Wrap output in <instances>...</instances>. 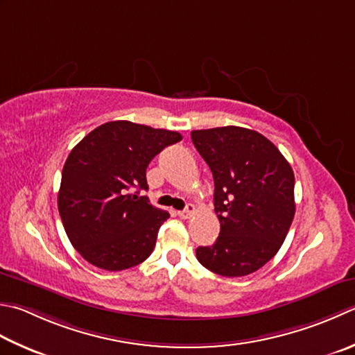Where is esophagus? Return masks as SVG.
Masks as SVG:
<instances>
[{
  "label": "esophagus",
  "instance_id": "34e87169",
  "mask_svg": "<svg viewBox=\"0 0 355 355\" xmlns=\"http://www.w3.org/2000/svg\"><path fill=\"white\" fill-rule=\"evenodd\" d=\"M193 212H196V206H193V205H187L184 211H178V217L183 218V220L191 218L192 215H193Z\"/></svg>",
  "mask_w": 355,
  "mask_h": 355
}]
</instances>
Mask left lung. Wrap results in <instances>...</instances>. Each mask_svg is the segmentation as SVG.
<instances>
[{
	"label": "left lung",
	"mask_w": 355,
	"mask_h": 355,
	"mask_svg": "<svg viewBox=\"0 0 355 355\" xmlns=\"http://www.w3.org/2000/svg\"><path fill=\"white\" fill-rule=\"evenodd\" d=\"M214 177L220 235L197 248L206 269L223 277L259 270L282 248L294 220V172L274 143L239 126L191 132Z\"/></svg>",
	"instance_id": "obj_1"
}]
</instances>
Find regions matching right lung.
<instances>
[{"instance_id": "1", "label": "right lung", "mask_w": 355, "mask_h": 355, "mask_svg": "<svg viewBox=\"0 0 355 355\" xmlns=\"http://www.w3.org/2000/svg\"><path fill=\"white\" fill-rule=\"evenodd\" d=\"M178 132L132 121L94 129L69 154L61 173L58 211L72 246L90 265L123 270L143 263L155 248L169 212L140 197L146 169Z\"/></svg>"}]
</instances>
